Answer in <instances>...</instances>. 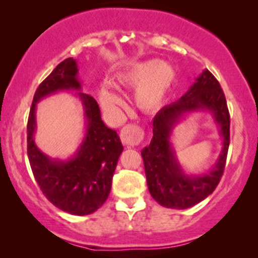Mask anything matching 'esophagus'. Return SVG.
I'll use <instances>...</instances> for the list:
<instances>
[{
	"mask_svg": "<svg viewBox=\"0 0 258 258\" xmlns=\"http://www.w3.org/2000/svg\"><path fill=\"white\" fill-rule=\"evenodd\" d=\"M120 137L125 146L131 148L138 146L141 143L142 139H143V131H142V128L139 126L130 123V125H126L121 130Z\"/></svg>",
	"mask_w": 258,
	"mask_h": 258,
	"instance_id": "34e87169",
	"label": "esophagus"
}]
</instances>
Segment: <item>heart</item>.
Here are the masks:
<instances>
[{
	"label": "heart",
	"instance_id": "obj_1",
	"mask_svg": "<svg viewBox=\"0 0 258 258\" xmlns=\"http://www.w3.org/2000/svg\"><path fill=\"white\" fill-rule=\"evenodd\" d=\"M174 79L176 72L173 68L159 59H149L130 65L115 78L121 88H136L135 103L144 111L156 110L161 106ZM99 102L104 110L110 112L116 111L123 105L122 98L109 87L100 88Z\"/></svg>",
	"mask_w": 258,
	"mask_h": 258
}]
</instances>
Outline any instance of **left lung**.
Instances as JSON below:
<instances>
[{
	"label": "left lung",
	"instance_id": "1",
	"mask_svg": "<svg viewBox=\"0 0 258 258\" xmlns=\"http://www.w3.org/2000/svg\"><path fill=\"white\" fill-rule=\"evenodd\" d=\"M207 110L214 115L224 139L219 161L207 174L188 176L180 167L169 142L170 133L186 112ZM230 116L220 82L204 70L184 96L160 110L153 120V138L142 150L148 189L154 200L168 209L191 207L212 194L220 183L229 148Z\"/></svg>",
	"mask_w": 258,
	"mask_h": 258
}]
</instances>
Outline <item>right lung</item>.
Instances as JSON below:
<instances>
[{
	"instance_id": "add662e5",
	"label": "right lung",
	"mask_w": 258,
	"mask_h": 258,
	"mask_svg": "<svg viewBox=\"0 0 258 258\" xmlns=\"http://www.w3.org/2000/svg\"><path fill=\"white\" fill-rule=\"evenodd\" d=\"M78 64L68 58L57 65L35 92L28 119V158L44 197L61 211L76 216L93 214L108 199L117 160L123 147L114 130L104 125L98 103L90 94L79 92L87 122L86 136L72 159H51L34 141L36 103L43 97L64 90H80Z\"/></svg>"
}]
</instances>
